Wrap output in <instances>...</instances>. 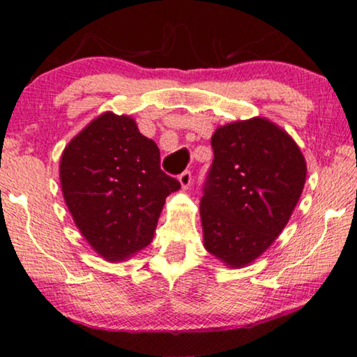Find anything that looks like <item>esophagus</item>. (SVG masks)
Returning a JSON list of instances; mask_svg holds the SVG:
<instances>
[{"label":"esophagus","instance_id":"esophagus-1","mask_svg":"<svg viewBox=\"0 0 357 357\" xmlns=\"http://www.w3.org/2000/svg\"><path fill=\"white\" fill-rule=\"evenodd\" d=\"M178 182L182 185V188H188L190 183H192V172L190 170H185L178 175Z\"/></svg>","mask_w":357,"mask_h":357}]
</instances>
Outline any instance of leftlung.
<instances>
[{
  "mask_svg": "<svg viewBox=\"0 0 357 357\" xmlns=\"http://www.w3.org/2000/svg\"><path fill=\"white\" fill-rule=\"evenodd\" d=\"M199 202L204 247L231 266L260 257L289 221L305 183L301 149L265 119L216 130Z\"/></svg>",
  "mask_w": 357,
  "mask_h": 357,
  "instance_id": "1",
  "label": "left lung"
}]
</instances>
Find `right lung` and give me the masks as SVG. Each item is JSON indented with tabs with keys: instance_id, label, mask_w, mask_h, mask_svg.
<instances>
[{
	"instance_id": "obj_1",
	"label": "right lung",
	"mask_w": 357,
	"mask_h": 357,
	"mask_svg": "<svg viewBox=\"0 0 357 357\" xmlns=\"http://www.w3.org/2000/svg\"><path fill=\"white\" fill-rule=\"evenodd\" d=\"M63 197L86 241L107 260L148 245L165 198L180 188L153 139L130 116L104 114L63 151Z\"/></svg>"
}]
</instances>
